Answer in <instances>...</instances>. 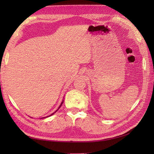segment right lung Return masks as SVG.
Listing matches in <instances>:
<instances>
[{"instance_id":"1","label":"right lung","mask_w":154,"mask_h":154,"mask_svg":"<svg viewBox=\"0 0 154 154\" xmlns=\"http://www.w3.org/2000/svg\"><path fill=\"white\" fill-rule=\"evenodd\" d=\"M62 103H63V102H62V103H61V104H62ZM61 105H60V107H59V109H60V107H61ZM58 109H57V110H58ZM57 110H56V111H57ZM56 111H55V112H56ZM55 112H54V113H55ZM54 113H53V114H51V115H50V116H51V115H53V114H54Z\"/></svg>"}]
</instances>
